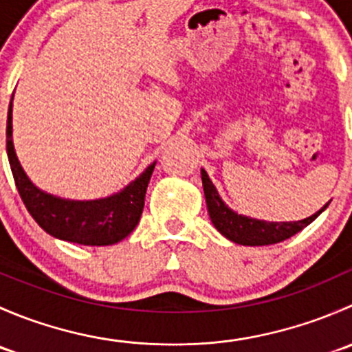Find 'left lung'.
I'll list each match as a JSON object with an SVG mask.
<instances>
[{"mask_svg": "<svg viewBox=\"0 0 352 352\" xmlns=\"http://www.w3.org/2000/svg\"><path fill=\"white\" fill-rule=\"evenodd\" d=\"M201 179L202 187H204L206 204H208L209 218H211L214 228L226 236L232 242L239 245H248V247H258V245H272L279 243L283 240L289 239V236L296 235L298 232L310 225L322 211H325L324 206L318 209L315 214L308 216V218L300 219V221H264V219L248 218V216L239 214L233 209H230L225 204L221 197H219L218 190H216L214 184L211 182L209 175L206 173L204 168H201Z\"/></svg>", "mask_w": 352, "mask_h": 352, "instance_id": "left-lung-1", "label": "left lung"}]
</instances>
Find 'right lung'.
<instances>
[{
  "instance_id": "right-lung-1",
  "label": "right lung",
  "mask_w": 352,
  "mask_h": 352,
  "mask_svg": "<svg viewBox=\"0 0 352 352\" xmlns=\"http://www.w3.org/2000/svg\"><path fill=\"white\" fill-rule=\"evenodd\" d=\"M13 97L6 120V153L16 189L37 225L51 236L91 247L113 245L126 239L140 223L148 184L156 162L122 190L94 201H73L47 194L27 177L13 146Z\"/></svg>"
}]
</instances>
